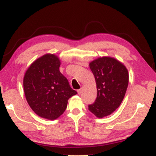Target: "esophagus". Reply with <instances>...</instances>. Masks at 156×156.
<instances>
[{"label": "esophagus", "mask_w": 156, "mask_h": 156, "mask_svg": "<svg viewBox=\"0 0 156 156\" xmlns=\"http://www.w3.org/2000/svg\"><path fill=\"white\" fill-rule=\"evenodd\" d=\"M77 93H78V94H81V93H83V88H80V89H79L77 90Z\"/></svg>", "instance_id": "obj_1"}]
</instances>
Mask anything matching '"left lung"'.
<instances>
[{"mask_svg": "<svg viewBox=\"0 0 156 156\" xmlns=\"http://www.w3.org/2000/svg\"><path fill=\"white\" fill-rule=\"evenodd\" d=\"M95 76L97 98L88 105V110L98 118L112 114L121 104L128 86L126 67L118 60L109 56L98 58L89 63Z\"/></svg>", "mask_w": 156, "mask_h": 156, "instance_id": "1", "label": "left lung"}]
</instances>
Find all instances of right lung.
Instances as JSON below:
<instances>
[{
  "label": "right lung",
  "mask_w": 156,
  "mask_h": 156,
  "mask_svg": "<svg viewBox=\"0 0 156 156\" xmlns=\"http://www.w3.org/2000/svg\"><path fill=\"white\" fill-rule=\"evenodd\" d=\"M61 61L47 54L30 65L23 76L26 99L33 112L42 118L55 120L63 114L68 100L77 94L59 70Z\"/></svg>",
  "instance_id": "right-lung-1"
}]
</instances>
